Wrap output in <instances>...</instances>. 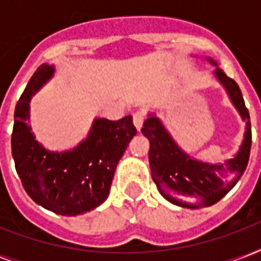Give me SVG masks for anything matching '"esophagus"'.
I'll return each instance as SVG.
<instances>
[{"label": "esophagus", "instance_id": "34e87169", "mask_svg": "<svg viewBox=\"0 0 261 261\" xmlns=\"http://www.w3.org/2000/svg\"><path fill=\"white\" fill-rule=\"evenodd\" d=\"M143 120H145V114H143L142 111H138V112H135V114H134V126L138 131H141V128H142Z\"/></svg>", "mask_w": 261, "mask_h": 261}]
</instances>
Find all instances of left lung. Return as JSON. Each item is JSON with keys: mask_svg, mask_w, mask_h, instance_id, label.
<instances>
[{"mask_svg": "<svg viewBox=\"0 0 261 261\" xmlns=\"http://www.w3.org/2000/svg\"><path fill=\"white\" fill-rule=\"evenodd\" d=\"M213 74L225 88L231 104L245 122V133L239 151L222 164L204 163L191 157L178 146L164 122L150 112L143 123L142 134L150 142L149 163L151 178L164 198L176 206L200 208L214 204L237 184L247 169L252 143L251 120L243 93L234 80L229 79L218 62L210 57Z\"/></svg>", "mask_w": 261, "mask_h": 261, "instance_id": "1", "label": "left lung"}]
</instances>
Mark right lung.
<instances>
[{
  "mask_svg": "<svg viewBox=\"0 0 261 261\" xmlns=\"http://www.w3.org/2000/svg\"><path fill=\"white\" fill-rule=\"evenodd\" d=\"M55 73L43 63L35 71L14 110L12 155L30 198L55 214H85L106 202L119 160L137 128L133 116L112 122L96 118L88 137L70 150L53 151L36 141L31 128V98Z\"/></svg>",
  "mask_w": 261,
  "mask_h": 261,
  "instance_id": "right-lung-1",
  "label": "right lung"
}]
</instances>
